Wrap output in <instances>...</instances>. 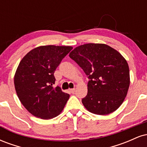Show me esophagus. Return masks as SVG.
Returning <instances> with one entry per match:
<instances>
[{"label":"esophagus","instance_id":"esophagus-1","mask_svg":"<svg viewBox=\"0 0 147 147\" xmlns=\"http://www.w3.org/2000/svg\"><path fill=\"white\" fill-rule=\"evenodd\" d=\"M70 92H72V93H74L75 91V88H72V89H70Z\"/></svg>","mask_w":147,"mask_h":147}]
</instances>
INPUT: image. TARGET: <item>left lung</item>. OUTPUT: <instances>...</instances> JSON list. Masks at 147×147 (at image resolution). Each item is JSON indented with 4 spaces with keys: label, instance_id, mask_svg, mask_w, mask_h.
I'll list each match as a JSON object with an SVG mask.
<instances>
[{
    "label": "left lung",
    "instance_id": "left-lung-1",
    "mask_svg": "<svg viewBox=\"0 0 147 147\" xmlns=\"http://www.w3.org/2000/svg\"><path fill=\"white\" fill-rule=\"evenodd\" d=\"M69 57L89 79L87 95L82 100L86 109L96 115L117 110L130 84L129 65L122 55L106 44L88 43L74 49Z\"/></svg>",
    "mask_w": 147,
    "mask_h": 147
}]
</instances>
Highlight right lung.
Returning <instances> with one entry per match:
<instances>
[{"label":"right lung","instance_id":"right-lung-1","mask_svg":"<svg viewBox=\"0 0 147 147\" xmlns=\"http://www.w3.org/2000/svg\"><path fill=\"white\" fill-rule=\"evenodd\" d=\"M71 46L45 45L36 48L22 59L14 76L18 99L31 114L43 119L57 117L70 95L54 88L55 70L71 51Z\"/></svg>","mask_w":147,"mask_h":147}]
</instances>
